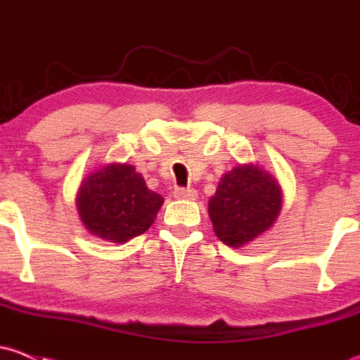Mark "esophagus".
<instances>
[{
  "label": "esophagus",
  "instance_id": "1",
  "mask_svg": "<svg viewBox=\"0 0 360 360\" xmlns=\"http://www.w3.org/2000/svg\"><path fill=\"white\" fill-rule=\"evenodd\" d=\"M174 197L179 198V200H195L197 198V191L191 190V188H176L174 190Z\"/></svg>",
  "mask_w": 360,
  "mask_h": 360
}]
</instances>
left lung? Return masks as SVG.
<instances>
[{
    "instance_id": "left-lung-1",
    "label": "left lung",
    "mask_w": 360,
    "mask_h": 360,
    "mask_svg": "<svg viewBox=\"0 0 360 360\" xmlns=\"http://www.w3.org/2000/svg\"><path fill=\"white\" fill-rule=\"evenodd\" d=\"M282 209L278 183L257 165H238L221 177L209 217L221 242L242 248L268 230Z\"/></svg>"
}]
</instances>
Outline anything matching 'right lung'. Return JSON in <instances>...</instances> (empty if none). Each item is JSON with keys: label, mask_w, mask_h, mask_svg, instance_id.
Instances as JSON below:
<instances>
[{"label": "right lung", "mask_w": 360, "mask_h": 360, "mask_svg": "<svg viewBox=\"0 0 360 360\" xmlns=\"http://www.w3.org/2000/svg\"><path fill=\"white\" fill-rule=\"evenodd\" d=\"M76 203L90 233L123 244L153 224L163 198L148 190L132 165L111 163L83 181Z\"/></svg>", "instance_id": "obj_1"}]
</instances>
